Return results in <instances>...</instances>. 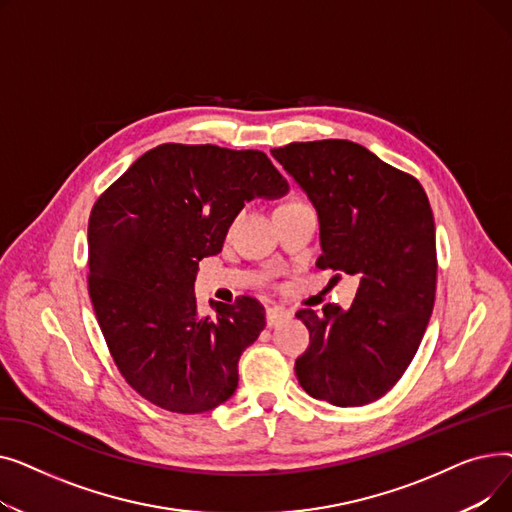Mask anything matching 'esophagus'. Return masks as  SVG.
<instances>
[{
  "label": "esophagus",
  "instance_id": "obj_1",
  "mask_svg": "<svg viewBox=\"0 0 512 512\" xmlns=\"http://www.w3.org/2000/svg\"><path fill=\"white\" fill-rule=\"evenodd\" d=\"M265 317H267V326L276 328L282 324V321L290 319V311H286L284 307H272V309H267Z\"/></svg>",
  "mask_w": 512,
  "mask_h": 512
}]
</instances>
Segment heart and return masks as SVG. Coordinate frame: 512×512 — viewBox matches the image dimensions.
<instances>
[{"label": "heart", "instance_id": "b5f03b06", "mask_svg": "<svg viewBox=\"0 0 512 512\" xmlns=\"http://www.w3.org/2000/svg\"><path fill=\"white\" fill-rule=\"evenodd\" d=\"M290 203H299V201H290ZM290 203H284V205H290Z\"/></svg>", "mask_w": 512, "mask_h": 512}]
</instances>
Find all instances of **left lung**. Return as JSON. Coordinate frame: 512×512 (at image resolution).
Instances as JSON below:
<instances>
[{"instance_id":"8db88e82","label":"left lung","mask_w":512,"mask_h":512,"mask_svg":"<svg viewBox=\"0 0 512 512\" xmlns=\"http://www.w3.org/2000/svg\"><path fill=\"white\" fill-rule=\"evenodd\" d=\"M319 218V270L359 276L353 305L301 309L303 390L334 407L382 398L411 365L436 299V226L417 178L353 141L272 149Z\"/></svg>"}]
</instances>
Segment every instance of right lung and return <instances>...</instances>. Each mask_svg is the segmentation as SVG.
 <instances>
[{
	"label": "right lung",
	"mask_w": 512,
	"mask_h": 512,
	"mask_svg": "<svg viewBox=\"0 0 512 512\" xmlns=\"http://www.w3.org/2000/svg\"><path fill=\"white\" fill-rule=\"evenodd\" d=\"M288 182L261 151L159 145L97 199L89 218V297L124 380L172 413H205L238 386V359L265 328L259 301H211L199 315V261L222 251L245 203Z\"/></svg>",
	"instance_id": "1"
}]
</instances>
